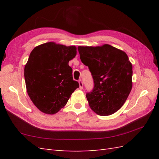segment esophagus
I'll list each match as a JSON object with an SVG mask.
<instances>
[{
  "mask_svg": "<svg viewBox=\"0 0 159 159\" xmlns=\"http://www.w3.org/2000/svg\"><path fill=\"white\" fill-rule=\"evenodd\" d=\"M79 87H80V89H83V83L82 81V80H79Z\"/></svg>",
  "mask_w": 159,
  "mask_h": 159,
  "instance_id": "1",
  "label": "esophagus"
}]
</instances>
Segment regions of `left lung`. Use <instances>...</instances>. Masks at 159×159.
Wrapping results in <instances>:
<instances>
[{
    "instance_id": "obj_1",
    "label": "left lung",
    "mask_w": 159,
    "mask_h": 159,
    "mask_svg": "<svg viewBox=\"0 0 159 159\" xmlns=\"http://www.w3.org/2000/svg\"><path fill=\"white\" fill-rule=\"evenodd\" d=\"M78 50L93 79V89L86 94L90 108L101 116L116 113L133 86V66L126 53L109 44L79 46Z\"/></svg>"
}]
</instances>
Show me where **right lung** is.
Segmentation results:
<instances>
[{
  "label": "right lung",
  "mask_w": 159,
  "mask_h": 159,
  "mask_svg": "<svg viewBox=\"0 0 159 159\" xmlns=\"http://www.w3.org/2000/svg\"><path fill=\"white\" fill-rule=\"evenodd\" d=\"M76 55V47L47 42L36 46L25 67L28 95L35 107L46 114H55L67 104L79 84L73 80L68 63Z\"/></svg>",
  "instance_id": "add662e5"
}]
</instances>
